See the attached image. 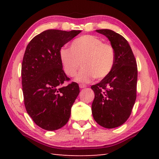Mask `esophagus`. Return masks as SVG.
<instances>
[{"instance_id":"obj_1","label":"esophagus","mask_w":159,"mask_h":159,"mask_svg":"<svg viewBox=\"0 0 159 159\" xmlns=\"http://www.w3.org/2000/svg\"><path fill=\"white\" fill-rule=\"evenodd\" d=\"M79 87H80V88H86V85L81 84V83H80V84H79Z\"/></svg>"}]
</instances>
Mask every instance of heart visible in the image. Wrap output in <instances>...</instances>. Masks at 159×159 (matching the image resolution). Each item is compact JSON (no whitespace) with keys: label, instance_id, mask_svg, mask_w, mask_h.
Returning <instances> with one entry per match:
<instances>
[{"label":"heart","instance_id":"heart-1","mask_svg":"<svg viewBox=\"0 0 159 159\" xmlns=\"http://www.w3.org/2000/svg\"><path fill=\"white\" fill-rule=\"evenodd\" d=\"M64 71L74 77L80 66L76 80L88 82L93 78L100 80L111 73L115 62V50L112 45L104 43L98 36L84 35L77 38L70 45V50L62 48L60 52Z\"/></svg>","mask_w":159,"mask_h":159}]
</instances>
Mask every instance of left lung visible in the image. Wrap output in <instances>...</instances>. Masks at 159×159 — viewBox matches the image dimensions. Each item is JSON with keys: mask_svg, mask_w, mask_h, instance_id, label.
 Listing matches in <instances>:
<instances>
[{"mask_svg": "<svg viewBox=\"0 0 159 159\" xmlns=\"http://www.w3.org/2000/svg\"><path fill=\"white\" fill-rule=\"evenodd\" d=\"M96 31L108 38L114 48L116 57L111 73L91 86L95 93L92 114L99 125L114 128L128 119L135 102L137 61L128 41L121 35L110 29Z\"/></svg>", "mask_w": 159, "mask_h": 159, "instance_id": "left-lung-1", "label": "left lung"}]
</instances>
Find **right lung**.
Listing matches in <instances>:
<instances>
[{
	"instance_id": "obj_1",
	"label": "right lung",
	"mask_w": 159,
	"mask_h": 159,
	"mask_svg": "<svg viewBox=\"0 0 159 159\" xmlns=\"http://www.w3.org/2000/svg\"><path fill=\"white\" fill-rule=\"evenodd\" d=\"M80 33L50 29L35 36L26 46L21 64V85L25 106L34 123L52 131L66 124L80 93L77 83L66 86L61 48Z\"/></svg>"
}]
</instances>
